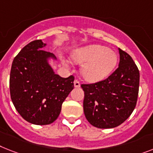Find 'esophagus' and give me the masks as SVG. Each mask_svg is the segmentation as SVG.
Returning a JSON list of instances; mask_svg holds the SVG:
<instances>
[{
  "instance_id": "obj_1",
  "label": "esophagus",
  "mask_w": 153,
  "mask_h": 153,
  "mask_svg": "<svg viewBox=\"0 0 153 153\" xmlns=\"http://www.w3.org/2000/svg\"><path fill=\"white\" fill-rule=\"evenodd\" d=\"M74 87L75 88H79L80 87V84H79V80H77V79L74 80Z\"/></svg>"
}]
</instances>
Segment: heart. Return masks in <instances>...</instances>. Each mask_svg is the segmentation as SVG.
<instances>
[{"instance_id": "b5f03b06", "label": "heart", "mask_w": 153, "mask_h": 153, "mask_svg": "<svg viewBox=\"0 0 153 153\" xmlns=\"http://www.w3.org/2000/svg\"><path fill=\"white\" fill-rule=\"evenodd\" d=\"M76 62L84 64L81 68L83 77L88 82L95 83L103 80L113 72L117 63V55L106 47L92 45L79 48L73 53ZM68 65V62L64 61Z\"/></svg>"}]
</instances>
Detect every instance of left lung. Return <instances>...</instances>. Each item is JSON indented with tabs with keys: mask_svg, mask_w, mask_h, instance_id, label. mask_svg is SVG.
I'll use <instances>...</instances> for the list:
<instances>
[{
	"mask_svg": "<svg viewBox=\"0 0 153 153\" xmlns=\"http://www.w3.org/2000/svg\"><path fill=\"white\" fill-rule=\"evenodd\" d=\"M120 63L113 74L94 84H81L86 119L98 128H113L123 123L136 106L139 70L127 52L119 48Z\"/></svg>",
	"mask_w": 153,
	"mask_h": 153,
	"instance_id": "1",
	"label": "left lung"
}]
</instances>
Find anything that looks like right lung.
Masks as SVG:
<instances>
[{"instance_id": "obj_1", "label": "right lung", "mask_w": 153, "mask_h": 153, "mask_svg": "<svg viewBox=\"0 0 153 153\" xmlns=\"http://www.w3.org/2000/svg\"><path fill=\"white\" fill-rule=\"evenodd\" d=\"M45 45L41 40L29 43L15 57L10 73L14 106L24 120L36 125L53 123L74 89V76L62 78L54 73L48 60L56 57L43 50Z\"/></svg>"}]
</instances>
